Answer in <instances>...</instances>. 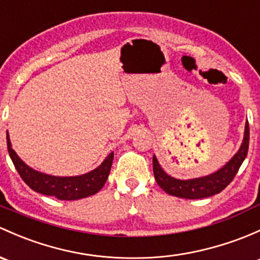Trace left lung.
Instances as JSON below:
<instances>
[{
	"label": "left lung",
	"mask_w": 260,
	"mask_h": 260,
	"mask_svg": "<svg viewBox=\"0 0 260 260\" xmlns=\"http://www.w3.org/2000/svg\"><path fill=\"white\" fill-rule=\"evenodd\" d=\"M249 148V123L245 122L244 138L239 151L219 171L194 179H177L168 176L153 155V173L155 182L168 194L184 199H201L220 193L238 173L243 160L245 159Z\"/></svg>",
	"instance_id": "1"
}]
</instances>
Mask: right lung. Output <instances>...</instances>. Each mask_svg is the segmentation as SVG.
Returning <instances> with one entry per match:
<instances>
[{"label": "right lung", "mask_w": 260, "mask_h": 260, "mask_svg": "<svg viewBox=\"0 0 260 260\" xmlns=\"http://www.w3.org/2000/svg\"><path fill=\"white\" fill-rule=\"evenodd\" d=\"M7 148L15 168L17 169L23 182L31 189L41 194L56 197L61 201H76V199L86 198L100 192L108 178L112 162H113V152H112L103 160L102 165L88 173L76 177H56L41 173L27 166L12 149L8 132Z\"/></svg>", "instance_id": "obj_1"}]
</instances>
